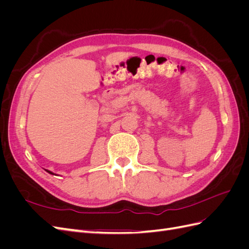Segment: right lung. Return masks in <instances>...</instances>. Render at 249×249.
Masks as SVG:
<instances>
[{
  "label": "right lung",
  "mask_w": 249,
  "mask_h": 249,
  "mask_svg": "<svg viewBox=\"0 0 249 249\" xmlns=\"http://www.w3.org/2000/svg\"><path fill=\"white\" fill-rule=\"evenodd\" d=\"M46 171H47V172H49V173H51V175H55L54 172H52V171H50V170H47V169H46Z\"/></svg>",
  "instance_id": "obj_1"
}]
</instances>
